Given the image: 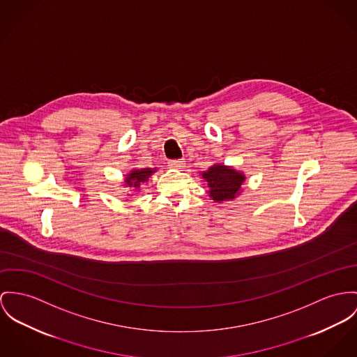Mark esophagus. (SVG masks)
Masks as SVG:
<instances>
[{"label": "esophagus", "mask_w": 357, "mask_h": 357, "mask_svg": "<svg viewBox=\"0 0 357 357\" xmlns=\"http://www.w3.org/2000/svg\"><path fill=\"white\" fill-rule=\"evenodd\" d=\"M168 167L174 168V169H181V168L185 167V162L183 160H169Z\"/></svg>", "instance_id": "1"}]
</instances>
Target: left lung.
<instances>
[{
  "instance_id": "8db88e82",
  "label": "left lung",
  "mask_w": 357,
  "mask_h": 357,
  "mask_svg": "<svg viewBox=\"0 0 357 357\" xmlns=\"http://www.w3.org/2000/svg\"><path fill=\"white\" fill-rule=\"evenodd\" d=\"M202 179L208 183V194L215 202L232 201L242 192V185L246 181V175L238 171L232 165L215 163L206 171L199 172Z\"/></svg>"
}]
</instances>
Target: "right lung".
I'll list each match as a JSON object with an SVG mask.
<instances>
[{
  "instance_id": "right-lung-1",
  "label": "right lung",
  "mask_w": 357,
  "mask_h": 357,
  "mask_svg": "<svg viewBox=\"0 0 357 357\" xmlns=\"http://www.w3.org/2000/svg\"><path fill=\"white\" fill-rule=\"evenodd\" d=\"M156 167L155 168H133L130 169L126 175H125V179L122 182V186L129 189L130 192H139V188L142 183H146L151 178L152 174L156 172ZM129 195H133V194H129Z\"/></svg>"
}]
</instances>
